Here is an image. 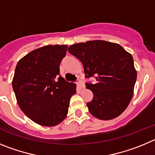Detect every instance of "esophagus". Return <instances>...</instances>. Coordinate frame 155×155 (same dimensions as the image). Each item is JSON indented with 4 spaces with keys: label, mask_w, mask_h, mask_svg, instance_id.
<instances>
[{
    "label": "esophagus",
    "mask_w": 155,
    "mask_h": 155,
    "mask_svg": "<svg viewBox=\"0 0 155 155\" xmlns=\"http://www.w3.org/2000/svg\"><path fill=\"white\" fill-rule=\"evenodd\" d=\"M77 86H78V87L79 88V89H83V88H84V84H83V83L81 80L78 81Z\"/></svg>",
    "instance_id": "34e87169"
}]
</instances>
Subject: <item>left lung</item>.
Listing matches in <instances>:
<instances>
[{
    "mask_svg": "<svg viewBox=\"0 0 155 155\" xmlns=\"http://www.w3.org/2000/svg\"><path fill=\"white\" fill-rule=\"evenodd\" d=\"M68 51L83 63L85 77L97 80L86 83L93 93L86 104L90 114L104 120L120 115L131 100L136 83L132 55L119 44L102 40L72 45Z\"/></svg>",
    "mask_w": 155,
    "mask_h": 155,
    "instance_id": "left-lung-1",
    "label": "left lung"
}]
</instances>
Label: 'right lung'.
<instances>
[{
    "label": "right lung",
    "mask_w": 155,
    "mask_h": 155,
    "mask_svg": "<svg viewBox=\"0 0 155 155\" xmlns=\"http://www.w3.org/2000/svg\"><path fill=\"white\" fill-rule=\"evenodd\" d=\"M67 45H46L33 50L19 60L12 87L24 114L45 127L60 124L69 110L76 84L59 75V65Z\"/></svg>",
    "instance_id": "obj_1"
}]
</instances>
